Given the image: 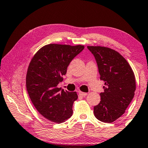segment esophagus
I'll return each mask as SVG.
<instances>
[{
  "instance_id": "1",
  "label": "esophagus",
  "mask_w": 148,
  "mask_h": 148,
  "mask_svg": "<svg viewBox=\"0 0 148 148\" xmlns=\"http://www.w3.org/2000/svg\"><path fill=\"white\" fill-rule=\"evenodd\" d=\"M79 94L81 95L82 96H86L87 95V93H86V92H79Z\"/></svg>"
}]
</instances>
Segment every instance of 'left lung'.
Returning a JSON list of instances; mask_svg holds the SVG:
<instances>
[{"instance_id": "obj_1", "label": "left lung", "mask_w": 148, "mask_h": 148, "mask_svg": "<svg viewBox=\"0 0 148 148\" xmlns=\"http://www.w3.org/2000/svg\"><path fill=\"white\" fill-rule=\"evenodd\" d=\"M94 55L100 80L105 82L101 101L94 107V114L101 122L112 123L124 114L136 91V79L132 68L123 57L111 48L87 46Z\"/></svg>"}]
</instances>
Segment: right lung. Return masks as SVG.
<instances>
[{"mask_svg":"<svg viewBox=\"0 0 148 148\" xmlns=\"http://www.w3.org/2000/svg\"><path fill=\"white\" fill-rule=\"evenodd\" d=\"M84 46L50 44L41 48L30 62L26 74V89L33 105L42 116L61 123L72 116V105L78 98L57 86L66 74L70 62Z\"/></svg>","mask_w":148,"mask_h":148,"instance_id":"1","label":"right lung"}]
</instances>
